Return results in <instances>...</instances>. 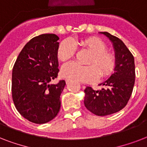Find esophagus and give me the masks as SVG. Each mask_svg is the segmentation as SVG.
I'll return each instance as SVG.
<instances>
[{"instance_id":"1","label":"esophagus","mask_w":147,"mask_h":147,"mask_svg":"<svg viewBox=\"0 0 147 147\" xmlns=\"http://www.w3.org/2000/svg\"><path fill=\"white\" fill-rule=\"evenodd\" d=\"M65 82H66V84H69L70 82V80L69 79H65Z\"/></svg>"}]
</instances>
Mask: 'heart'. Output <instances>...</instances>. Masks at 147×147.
<instances>
[{
    "label": "heart",
    "instance_id": "b5f03b06",
    "mask_svg": "<svg viewBox=\"0 0 147 147\" xmlns=\"http://www.w3.org/2000/svg\"><path fill=\"white\" fill-rule=\"evenodd\" d=\"M82 45L92 53L88 62L89 65L68 62L62 66V76L71 80L92 82L96 81L100 75L105 78L113 73L116 66V59L113 54L107 52V46L102 40L96 37L87 38L82 41ZM76 49V45L71 40H63L58 47V59L61 62H66L73 57Z\"/></svg>",
    "mask_w": 147,
    "mask_h": 147
}]
</instances>
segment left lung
Segmentation results:
<instances>
[{
  "mask_svg": "<svg viewBox=\"0 0 147 147\" xmlns=\"http://www.w3.org/2000/svg\"><path fill=\"white\" fill-rule=\"evenodd\" d=\"M109 38L115 51L114 73L104 85L95 91L92 87L85 89L84 104L88 111L98 116H106L118 112L125 107L132 94L135 82L134 58L123 41L107 32H100Z\"/></svg>",
  "mask_w": 147,
  "mask_h": 147,
  "instance_id": "obj_1",
  "label": "left lung"
}]
</instances>
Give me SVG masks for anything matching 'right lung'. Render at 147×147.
<instances>
[{
    "label": "right lung",
    "mask_w": 147,
    "mask_h": 147,
    "mask_svg": "<svg viewBox=\"0 0 147 147\" xmlns=\"http://www.w3.org/2000/svg\"><path fill=\"white\" fill-rule=\"evenodd\" d=\"M55 34H42L26 43L12 71V98L24 118L35 123H46L55 118L61 107L60 95L65 82H50L57 78L59 62Z\"/></svg>",
    "instance_id": "1"
}]
</instances>
